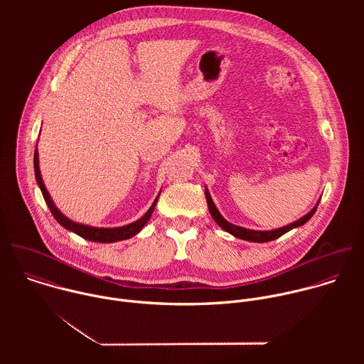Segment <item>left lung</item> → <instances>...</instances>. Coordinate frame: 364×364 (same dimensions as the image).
<instances>
[{"label":"left lung","instance_id":"obj_1","mask_svg":"<svg viewBox=\"0 0 364 364\" xmlns=\"http://www.w3.org/2000/svg\"><path fill=\"white\" fill-rule=\"evenodd\" d=\"M205 200H207V204H209V212L212 215V218L216 220V223L225 229L226 232H229L230 235L239 237V239H243V240H249V242H257V243H264V242H269V240H274V239H278L279 236H282L284 233L289 232L291 229L294 228H298L301 225H304L305 222H308L311 218H313V215L316 213L317 207H314L313 210H311L308 215H305L304 218H301L299 220L285 226V228H279V229H275V230H268V232H259V230H249V229H245V228H240V226H236V225H232L229 223L228 220L223 219V216L219 213V210L216 209V205L209 194V191L205 190ZM318 205V204H317Z\"/></svg>","mask_w":364,"mask_h":364}]
</instances>
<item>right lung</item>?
Here are the masks:
<instances>
[{"mask_svg": "<svg viewBox=\"0 0 364 364\" xmlns=\"http://www.w3.org/2000/svg\"><path fill=\"white\" fill-rule=\"evenodd\" d=\"M34 173H36V180H37V184L43 193V197L46 200V204L48 205V209L51 212V215L55 216V219L63 226L66 228L68 230H72L75 232L76 235H79L80 237L86 239V240H92V242H100V243H111V242H118V240H125V239H129L132 236H135L145 225L146 222L149 220L154 209H155V204H157V200L159 197L154 200L152 205L149 207V210L136 222L131 223V225H127V226H122V228H115V229H99V228H90V226H85V225H79V223H75L72 222L70 219H68L66 216H63L59 210L58 207L55 205V203L51 201L46 187H44V183H43V178H41V174H40V168H38V152H37V148L34 149Z\"/></svg>", "mask_w": 364, "mask_h": 364, "instance_id": "1", "label": "right lung"}]
</instances>
